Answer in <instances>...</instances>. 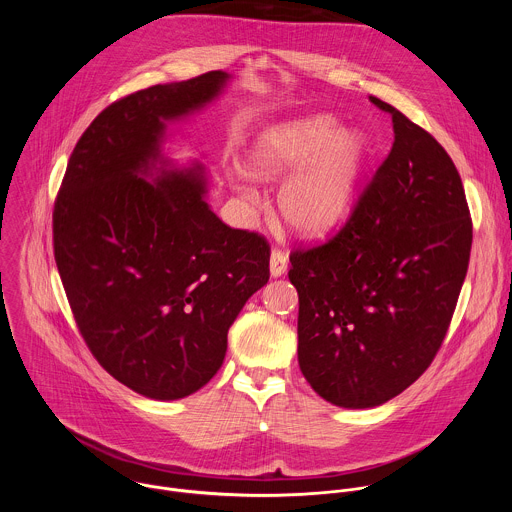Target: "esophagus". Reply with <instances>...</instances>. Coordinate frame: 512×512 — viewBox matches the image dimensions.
<instances>
[{"label":"esophagus","mask_w":512,"mask_h":512,"mask_svg":"<svg viewBox=\"0 0 512 512\" xmlns=\"http://www.w3.org/2000/svg\"><path fill=\"white\" fill-rule=\"evenodd\" d=\"M287 269V255L281 249H273L271 251V259H269V271L273 277L283 275Z\"/></svg>","instance_id":"34e87169"}]
</instances>
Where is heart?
<instances>
[{"label":"heart","mask_w":512,"mask_h":512,"mask_svg":"<svg viewBox=\"0 0 512 512\" xmlns=\"http://www.w3.org/2000/svg\"><path fill=\"white\" fill-rule=\"evenodd\" d=\"M367 154L358 133H342L330 115H312L269 127L251 150V170L285 180L277 192L283 223L302 237H320L346 216Z\"/></svg>","instance_id":"obj_1"}]
</instances>
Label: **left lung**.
Instances as JSON below:
<instances>
[{
  "mask_svg": "<svg viewBox=\"0 0 512 512\" xmlns=\"http://www.w3.org/2000/svg\"><path fill=\"white\" fill-rule=\"evenodd\" d=\"M389 156L344 227L291 251L298 362L338 407L381 405L415 383L450 328L472 249L462 178L437 139L393 105Z\"/></svg>",
  "mask_w": 512,
  "mask_h": 512,
  "instance_id": "1",
  "label": "left lung"
}]
</instances>
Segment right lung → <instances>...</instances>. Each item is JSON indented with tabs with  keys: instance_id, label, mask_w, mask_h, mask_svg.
<instances>
[{
	"instance_id": "1",
	"label": "right lung",
	"mask_w": 512,
	"mask_h": 512,
	"mask_svg": "<svg viewBox=\"0 0 512 512\" xmlns=\"http://www.w3.org/2000/svg\"><path fill=\"white\" fill-rule=\"evenodd\" d=\"M227 79L210 70L111 103L77 141L54 200V259L77 328L113 379L150 399L188 397L216 375L231 324L269 279L267 239L208 208L200 168L141 178L164 121Z\"/></svg>"
}]
</instances>
